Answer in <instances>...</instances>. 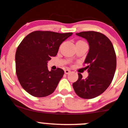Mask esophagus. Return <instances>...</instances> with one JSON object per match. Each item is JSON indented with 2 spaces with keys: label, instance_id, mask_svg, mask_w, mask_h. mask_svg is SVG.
Masks as SVG:
<instances>
[{
  "label": "esophagus",
  "instance_id": "obj_1",
  "mask_svg": "<svg viewBox=\"0 0 128 128\" xmlns=\"http://www.w3.org/2000/svg\"><path fill=\"white\" fill-rule=\"evenodd\" d=\"M71 72V71H70V70H64V72H65V74H69L70 72Z\"/></svg>",
  "mask_w": 128,
  "mask_h": 128
}]
</instances>
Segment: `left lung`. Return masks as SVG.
I'll list each match as a JSON object with an SVG mask.
<instances>
[{
  "label": "left lung",
  "mask_w": 128,
  "mask_h": 128,
  "mask_svg": "<svg viewBox=\"0 0 128 128\" xmlns=\"http://www.w3.org/2000/svg\"><path fill=\"white\" fill-rule=\"evenodd\" d=\"M86 39L89 51L84 64L88 76L84 79L78 73V79L72 84L76 94L84 99H92L106 90L112 83L116 70V55L110 40L102 33L86 31L76 33Z\"/></svg>",
  "instance_id": "1"
}]
</instances>
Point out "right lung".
Instances as JSON below:
<instances>
[{
    "instance_id": "1",
    "label": "right lung",
    "mask_w": 128,
    "mask_h": 128,
    "mask_svg": "<svg viewBox=\"0 0 128 128\" xmlns=\"http://www.w3.org/2000/svg\"><path fill=\"white\" fill-rule=\"evenodd\" d=\"M72 34L37 30L22 40L16 52V73L25 91L38 98L54 92L64 72L60 68L50 71L47 62L57 56L60 45Z\"/></svg>"
}]
</instances>
